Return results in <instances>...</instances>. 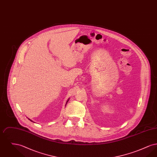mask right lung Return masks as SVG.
<instances>
[{"label": "right lung", "mask_w": 157, "mask_h": 157, "mask_svg": "<svg viewBox=\"0 0 157 157\" xmlns=\"http://www.w3.org/2000/svg\"><path fill=\"white\" fill-rule=\"evenodd\" d=\"M69 99H67V102H66V105H65V106H66V105H67V102H68V101H69ZM28 119H29V118H28ZM29 120H30V121H32V122H33V121H32V120H30V119H29Z\"/></svg>", "instance_id": "obj_1"}]
</instances>
